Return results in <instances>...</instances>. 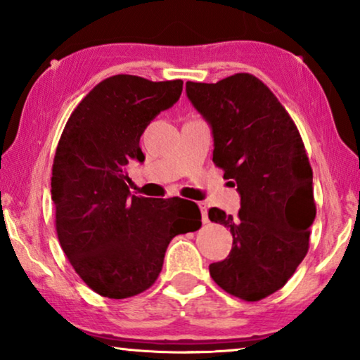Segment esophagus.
<instances>
[{
    "mask_svg": "<svg viewBox=\"0 0 360 360\" xmlns=\"http://www.w3.org/2000/svg\"><path fill=\"white\" fill-rule=\"evenodd\" d=\"M198 208H200V211H202V221H203V224H206L208 222V206H206V203L205 202H200L198 203Z\"/></svg>",
    "mask_w": 360,
    "mask_h": 360,
    "instance_id": "34e87169",
    "label": "esophagus"
}]
</instances>
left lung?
<instances>
[{
	"instance_id": "1",
	"label": "left lung",
	"mask_w": 360,
	"mask_h": 360,
	"mask_svg": "<svg viewBox=\"0 0 360 360\" xmlns=\"http://www.w3.org/2000/svg\"><path fill=\"white\" fill-rule=\"evenodd\" d=\"M186 94L211 127L212 162L241 197L236 217L208 211L233 236L227 259L211 264L210 275L231 295L262 300L289 281L308 252L316 205L300 133L271 90L248 72L216 84L188 81Z\"/></svg>"
}]
</instances>
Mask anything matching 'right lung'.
<instances>
[{"instance_id": "1", "label": "right lung", "mask_w": 360, "mask_h": 360, "mask_svg": "<svg viewBox=\"0 0 360 360\" xmlns=\"http://www.w3.org/2000/svg\"><path fill=\"white\" fill-rule=\"evenodd\" d=\"M181 92V79L108 77L79 103L58 141L51 182L58 241L82 281L103 297L149 289L169 241L202 225L195 203L136 197L127 184L129 162L144 160L146 127Z\"/></svg>"}]
</instances>
